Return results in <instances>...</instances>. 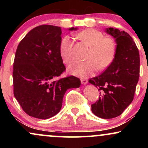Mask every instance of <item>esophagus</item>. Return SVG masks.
Here are the masks:
<instances>
[{
    "label": "esophagus",
    "mask_w": 148,
    "mask_h": 148,
    "mask_svg": "<svg viewBox=\"0 0 148 148\" xmlns=\"http://www.w3.org/2000/svg\"><path fill=\"white\" fill-rule=\"evenodd\" d=\"M81 84H84V85L87 84L88 82V79H81Z\"/></svg>",
    "instance_id": "obj_1"
}]
</instances>
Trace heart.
<instances>
[{"instance_id": "b5f03b06", "label": "heart", "mask_w": 148, "mask_h": 148, "mask_svg": "<svg viewBox=\"0 0 148 148\" xmlns=\"http://www.w3.org/2000/svg\"><path fill=\"white\" fill-rule=\"evenodd\" d=\"M77 37L84 43L90 47L86 61L76 60L69 65L68 72L73 75L87 77L100 69L106 68L115 57L116 44L111 37H103V34L99 30L88 28L78 33ZM73 41L69 36H65L61 40L59 52L64 63L72 60Z\"/></svg>"}]
</instances>
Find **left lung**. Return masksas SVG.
<instances>
[{
	"mask_svg": "<svg viewBox=\"0 0 148 148\" xmlns=\"http://www.w3.org/2000/svg\"><path fill=\"white\" fill-rule=\"evenodd\" d=\"M115 39L116 51L113 60L101 75L89 80L100 91L99 100L91 105L96 116L110 119L121 115L133 101L140 71V56L132 37L125 31L107 28Z\"/></svg>",
	"mask_w": 148,
	"mask_h": 148,
	"instance_id": "obj_1",
	"label": "left lung"
}]
</instances>
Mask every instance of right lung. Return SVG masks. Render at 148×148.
Instances as JSON below:
<instances>
[{
	"instance_id": "1",
	"label": "right lung",
	"mask_w": 148,
	"mask_h": 148,
	"mask_svg": "<svg viewBox=\"0 0 148 148\" xmlns=\"http://www.w3.org/2000/svg\"><path fill=\"white\" fill-rule=\"evenodd\" d=\"M61 34V28L56 25L35 27L20 42L15 53L14 95L25 113L34 118L49 119L56 115L65 92L81 86L74 76L55 80L65 70L59 52Z\"/></svg>"
}]
</instances>
